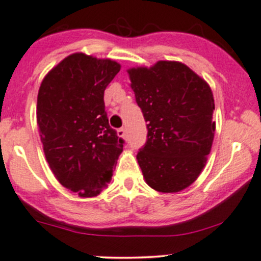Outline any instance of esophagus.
<instances>
[{
	"mask_svg": "<svg viewBox=\"0 0 261 261\" xmlns=\"http://www.w3.org/2000/svg\"><path fill=\"white\" fill-rule=\"evenodd\" d=\"M117 134H118L119 138L124 139L125 138V129H124V128H120V129L117 130Z\"/></svg>",
	"mask_w": 261,
	"mask_h": 261,
	"instance_id": "34e87169",
	"label": "esophagus"
}]
</instances>
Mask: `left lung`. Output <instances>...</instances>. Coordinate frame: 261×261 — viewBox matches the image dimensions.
Wrapping results in <instances>:
<instances>
[{
  "label": "left lung",
  "mask_w": 261,
  "mask_h": 261,
  "mask_svg": "<svg viewBox=\"0 0 261 261\" xmlns=\"http://www.w3.org/2000/svg\"><path fill=\"white\" fill-rule=\"evenodd\" d=\"M136 102L147 122V142L137 154L150 188L176 193L194 183L214 139V97L189 67L159 61L128 69Z\"/></svg>",
  "instance_id": "8db88e82"
}]
</instances>
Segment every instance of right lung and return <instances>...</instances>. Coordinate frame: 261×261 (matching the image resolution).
Segmentation results:
<instances>
[{
	"instance_id": "add662e5",
	"label": "right lung",
	"mask_w": 261,
	"mask_h": 261,
	"mask_svg": "<svg viewBox=\"0 0 261 261\" xmlns=\"http://www.w3.org/2000/svg\"><path fill=\"white\" fill-rule=\"evenodd\" d=\"M119 69L114 61L73 53L48 72L38 91L44 155L57 180L80 197H96L107 187L123 150L103 99Z\"/></svg>"
}]
</instances>
